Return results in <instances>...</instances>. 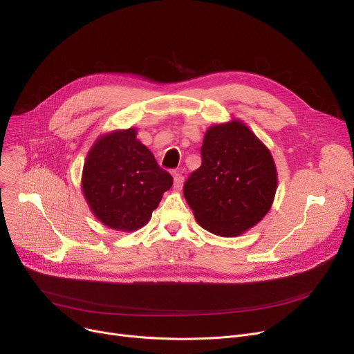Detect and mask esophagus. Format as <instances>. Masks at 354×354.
<instances>
[{"label": "esophagus", "mask_w": 354, "mask_h": 354, "mask_svg": "<svg viewBox=\"0 0 354 354\" xmlns=\"http://www.w3.org/2000/svg\"><path fill=\"white\" fill-rule=\"evenodd\" d=\"M183 187V176L179 172H174V189L180 191Z\"/></svg>", "instance_id": "34e87169"}]
</instances>
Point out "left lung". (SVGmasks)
Instances as JSON below:
<instances>
[{
  "label": "left lung",
  "instance_id": "8db88e82",
  "mask_svg": "<svg viewBox=\"0 0 354 354\" xmlns=\"http://www.w3.org/2000/svg\"><path fill=\"white\" fill-rule=\"evenodd\" d=\"M202 165L183 185L198 224L218 236H239L261 221L277 192L270 149L239 119L209 126Z\"/></svg>",
  "mask_w": 354,
  "mask_h": 354
}]
</instances>
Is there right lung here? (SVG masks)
Masks as SVG:
<instances>
[{
    "instance_id": "add662e5",
    "label": "right lung",
    "mask_w": 354,
    "mask_h": 354,
    "mask_svg": "<svg viewBox=\"0 0 354 354\" xmlns=\"http://www.w3.org/2000/svg\"><path fill=\"white\" fill-rule=\"evenodd\" d=\"M136 135L138 129L129 127L99 136L82 172V192L91 214L122 232L145 227L174 183Z\"/></svg>"
}]
</instances>
